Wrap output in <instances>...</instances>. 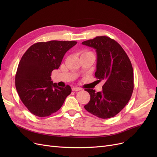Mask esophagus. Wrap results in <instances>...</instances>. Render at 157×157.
Masks as SVG:
<instances>
[{
    "mask_svg": "<svg viewBox=\"0 0 157 157\" xmlns=\"http://www.w3.org/2000/svg\"><path fill=\"white\" fill-rule=\"evenodd\" d=\"M72 90H73V91L77 92V91H80V90H82V88H80L79 87H73Z\"/></svg>",
    "mask_w": 157,
    "mask_h": 157,
    "instance_id": "34e87169",
    "label": "esophagus"
}]
</instances>
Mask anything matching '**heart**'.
Segmentation results:
<instances>
[{
	"mask_svg": "<svg viewBox=\"0 0 157 157\" xmlns=\"http://www.w3.org/2000/svg\"><path fill=\"white\" fill-rule=\"evenodd\" d=\"M85 53H86V52H85Z\"/></svg>",
	"mask_w": 157,
	"mask_h": 157,
	"instance_id": "b5f03b06",
	"label": "heart"
}]
</instances>
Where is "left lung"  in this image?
<instances>
[{
    "label": "left lung",
    "instance_id": "left-lung-1",
    "mask_svg": "<svg viewBox=\"0 0 157 157\" xmlns=\"http://www.w3.org/2000/svg\"><path fill=\"white\" fill-rule=\"evenodd\" d=\"M96 51L95 76L105 81L102 91L86 89L90 100L84 105L87 111L101 118L115 117L129 101L134 90V73L131 61L117 41L99 36L82 42Z\"/></svg>",
    "mask_w": 157,
    "mask_h": 157
}]
</instances>
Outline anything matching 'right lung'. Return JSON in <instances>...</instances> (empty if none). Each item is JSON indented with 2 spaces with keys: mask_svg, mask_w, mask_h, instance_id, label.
<instances>
[{
  "mask_svg": "<svg viewBox=\"0 0 157 157\" xmlns=\"http://www.w3.org/2000/svg\"><path fill=\"white\" fill-rule=\"evenodd\" d=\"M77 43L40 42L23 55L16 74V88L21 101L33 115L44 117L57 112L71 93L69 85L61 88L53 83L51 74L59 67L66 52Z\"/></svg>",
  "mask_w": 157,
  "mask_h": 157,
  "instance_id": "1",
  "label": "right lung"
}]
</instances>
